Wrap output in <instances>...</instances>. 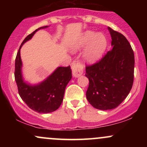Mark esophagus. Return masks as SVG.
<instances>
[{
	"mask_svg": "<svg viewBox=\"0 0 147 147\" xmlns=\"http://www.w3.org/2000/svg\"><path fill=\"white\" fill-rule=\"evenodd\" d=\"M83 69L84 66L82 65L79 62H77L76 63H74L72 65V74L75 77H79L83 73Z\"/></svg>",
	"mask_w": 147,
	"mask_h": 147,
	"instance_id": "obj_1",
	"label": "esophagus"
}]
</instances>
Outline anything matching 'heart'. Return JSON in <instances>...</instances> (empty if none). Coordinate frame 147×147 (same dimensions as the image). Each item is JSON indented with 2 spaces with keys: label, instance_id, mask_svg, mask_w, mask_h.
I'll use <instances>...</instances> for the list:
<instances>
[{
  "label": "heart",
  "instance_id": "heart-1",
  "mask_svg": "<svg viewBox=\"0 0 147 147\" xmlns=\"http://www.w3.org/2000/svg\"><path fill=\"white\" fill-rule=\"evenodd\" d=\"M107 46V39L104 34L86 30L70 43L72 52H77L85 47L83 52L84 60L89 64H93L101 59Z\"/></svg>",
  "mask_w": 147,
  "mask_h": 147
}]
</instances>
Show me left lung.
<instances>
[{"instance_id": "obj_1", "label": "left lung", "mask_w": 147, "mask_h": 147, "mask_svg": "<svg viewBox=\"0 0 147 147\" xmlns=\"http://www.w3.org/2000/svg\"><path fill=\"white\" fill-rule=\"evenodd\" d=\"M111 49L98 63L86 68L89 79L86 98L97 109H115L129 95L133 84L135 58L129 42L109 28Z\"/></svg>"}]
</instances>
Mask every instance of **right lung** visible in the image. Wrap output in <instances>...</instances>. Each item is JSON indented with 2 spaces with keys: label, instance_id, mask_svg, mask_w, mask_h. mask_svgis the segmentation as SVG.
<instances>
[{
  "label": "right lung",
  "instance_id": "obj_1",
  "mask_svg": "<svg viewBox=\"0 0 147 147\" xmlns=\"http://www.w3.org/2000/svg\"><path fill=\"white\" fill-rule=\"evenodd\" d=\"M48 27H41L28 35L21 43L15 60L14 77L20 97L28 107L39 113H49L59 108L63 102L65 88L72 79L70 66L57 67L52 73L39 83L30 84L23 78L21 47L30 41L38 30Z\"/></svg>",
  "mask_w": 147,
  "mask_h": 147
}]
</instances>
